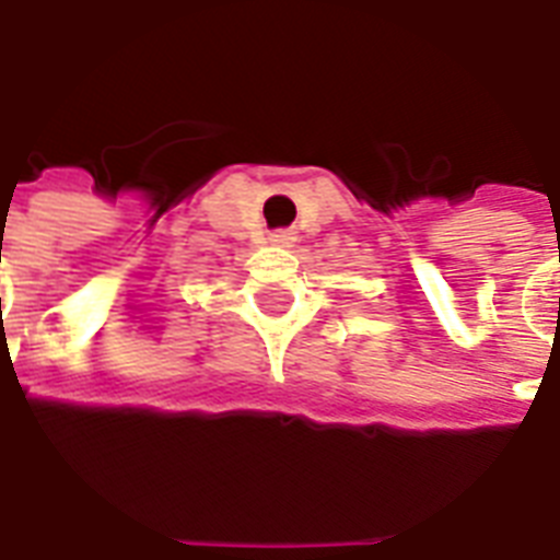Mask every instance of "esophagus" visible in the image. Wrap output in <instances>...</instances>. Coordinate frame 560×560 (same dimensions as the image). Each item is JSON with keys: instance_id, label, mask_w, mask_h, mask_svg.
Returning a JSON list of instances; mask_svg holds the SVG:
<instances>
[{"instance_id": "obj_1", "label": "esophagus", "mask_w": 560, "mask_h": 560, "mask_svg": "<svg viewBox=\"0 0 560 560\" xmlns=\"http://www.w3.org/2000/svg\"><path fill=\"white\" fill-rule=\"evenodd\" d=\"M270 241H272V244H279V246H293V244H296V232H290V229H281V232H272Z\"/></svg>"}]
</instances>
